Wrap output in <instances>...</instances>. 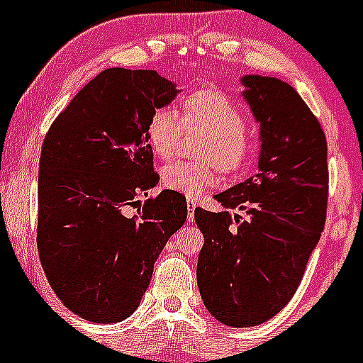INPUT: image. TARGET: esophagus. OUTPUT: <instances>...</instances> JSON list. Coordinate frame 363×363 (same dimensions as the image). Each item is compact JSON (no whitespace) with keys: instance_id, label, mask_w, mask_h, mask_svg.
<instances>
[{"instance_id":"obj_1","label":"esophagus","mask_w":363,"mask_h":363,"mask_svg":"<svg viewBox=\"0 0 363 363\" xmlns=\"http://www.w3.org/2000/svg\"><path fill=\"white\" fill-rule=\"evenodd\" d=\"M195 208H196V202L188 200V221H193V219H195Z\"/></svg>"}]
</instances>
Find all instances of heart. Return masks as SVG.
Returning <instances> with one entry per match:
<instances>
[{"mask_svg":"<svg viewBox=\"0 0 363 363\" xmlns=\"http://www.w3.org/2000/svg\"><path fill=\"white\" fill-rule=\"evenodd\" d=\"M186 126L207 135L199 156L211 163L164 164L161 170L164 189L196 199L218 182L212 163L226 174H237L247 167L255 149L247 135V117L221 91L200 89L189 94L182 101V117L172 107L156 108L145 128L149 147L160 158H172Z\"/></svg>","mask_w":363,"mask_h":363,"instance_id":"1","label":"heart"}]
</instances>
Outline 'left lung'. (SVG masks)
<instances>
[{"mask_svg":"<svg viewBox=\"0 0 363 363\" xmlns=\"http://www.w3.org/2000/svg\"><path fill=\"white\" fill-rule=\"evenodd\" d=\"M240 84L259 123L258 170L214 196L226 211L195 208L200 295L233 328L265 323L290 302L320 242L328 199L327 138L306 101L276 77L244 75Z\"/></svg>","mask_w":363,"mask_h":363,"instance_id":"left-lung-1","label":"left lung"}]
</instances>
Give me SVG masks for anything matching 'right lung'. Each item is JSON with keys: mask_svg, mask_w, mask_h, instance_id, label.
<instances>
[{"mask_svg": "<svg viewBox=\"0 0 363 363\" xmlns=\"http://www.w3.org/2000/svg\"><path fill=\"white\" fill-rule=\"evenodd\" d=\"M179 93L156 69H104L47 131L36 244L52 290L84 320L117 323L133 314L161 250L184 225L186 199L170 189L126 214L160 179L149 117Z\"/></svg>", "mask_w": 363, "mask_h": 363, "instance_id": "add662e5", "label": "right lung"}]
</instances>
